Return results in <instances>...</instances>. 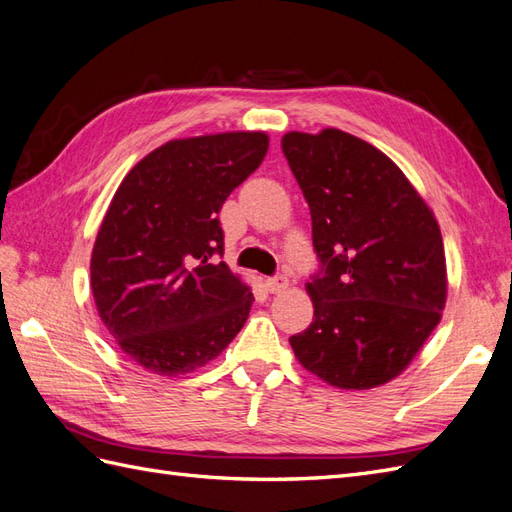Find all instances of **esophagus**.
Masks as SVG:
<instances>
[{
    "mask_svg": "<svg viewBox=\"0 0 512 512\" xmlns=\"http://www.w3.org/2000/svg\"><path fill=\"white\" fill-rule=\"evenodd\" d=\"M287 285H290V279H287V274H274V277H270V279L266 281L268 292H272V294L283 292Z\"/></svg>",
    "mask_w": 512,
    "mask_h": 512,
    "instance_id": "34e87169",
    "label": "esophagus"
}]
</instances>
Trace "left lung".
I'll list each match as a JSON object with an SVG mask.
<instances>
[{"mask_svg":"<svg viewBox=\"0 0 512 512\" xmlns=\"http://www.w3.org/2000/svg\"><path fill=\"white\" fill-rule=\"evenodd\" d=\"M281 149L309 203L318 257L307 283L313 322L290 337L294 355L329 385H383L441 320L437 220L385 153L346 131H290Z\"/></svg>","mask_w":512,"mask_h":512,"instance_id":"8db88e82","label":"left lung"}]
</instances>
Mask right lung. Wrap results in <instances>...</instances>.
<instances>
[{
  "label": "right lung",
  "mask_w": 512,
  "mask_h": 512,
  "mask_svg": "<svg viewBox=\"0 0 512 512\" xmlns=\"http://www.w3.org/2000/svg\"><path fill=\"white\" fill-rule=\"evenodd\" d=\"M264 131L170 140L129 170L90 259L97 311L125 355L186 374L240 333L253 294L225 261L218 214L264 162Z\"/></svg>",
  "instance_id": "right-lung-1"
}]
</instances>
